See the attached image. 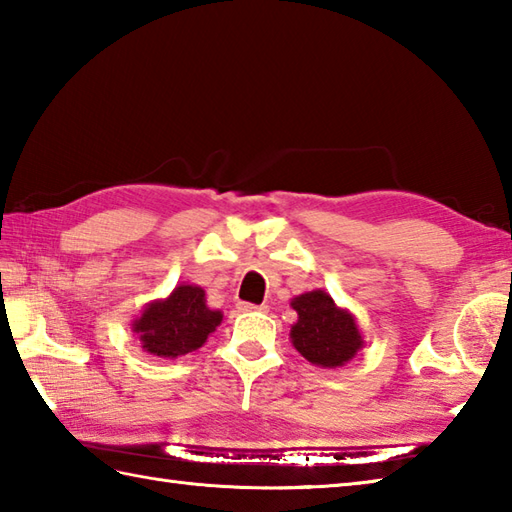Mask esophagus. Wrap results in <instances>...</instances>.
Wrapping results in <instances>:
<instances>
[{"mask_svg":"<svg viewBox=\"0 0 512 512\" xmlns=\"http://www.w3.org/2000/svg\"><path fill=\"white\" fill-rule=\"evenodd\" d=\"M239 310H244V312H268L270 308L266 306V303H259V306H255V303H239Z\"/></svg>","mask_w":512,"mask_h":512,"instance_id":"obj_1","label":"esophagus"}]
</instances>
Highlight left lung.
Returning a JSON list of instances; mask_svg holds the SVG:
<instances>
[{
	"label": "left lung",
	"mask_w": 512,
	"mask_h": 512,
	"mask_svg": "<svg viewBox=\"0 0 512 512\" xmlns=\"http://www.w3.org/2000/svg\"><path fill=\"white\" fill-rule=\"evenodd\" d=\"M290 306L299 314L297 323L290 328L292 345L312 365L341 367L363 347L356 319L336 306L325 290L303 292L290 301Z\"/></svg>",
	"instance_id": "obj_1"
}]
</instances>
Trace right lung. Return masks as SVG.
<instances>
[{
  "label": "right lung",
  "instance_id": "obj_1",
  "mask_svg": "<svg viewBox=\"0 0 512 512\" xmlns=\"http://www.w3.org/2000/svg\"><path fill=\"white\" fill-rule=\"evenodd\" d=\"M222 323V312L206 306L204 290L193 284L173 288L167 299L151 301L132 323L143 350L160 358L195 352Z\"/></svg>",
  "mask_w": 512,
  "mask_h": 512
}]
</instances>
